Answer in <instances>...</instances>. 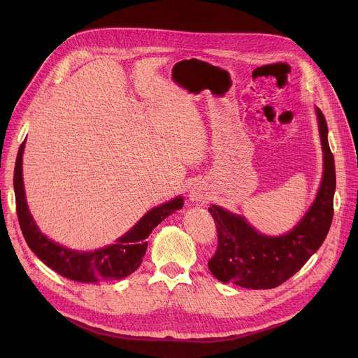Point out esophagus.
I'll return each mask as SVG.
<instances>
[{
	"mask_svg": "<svg viewBox=\"0 0 358 358\" xmlns=\"http://www.w3.org/2000/svg\"><path fill=\"white\" fill-rule=\"evenodd\" d=\"M189 199L192 202H206L208 198H207V194H206V189H203L201 185L195 184L191 189H189Z\"/></svg>",
	"mask_w": 358,
	"mask_h": 358,
	"instance_id": "obj_1",
	"label": "esophagus"
}]
</instances>
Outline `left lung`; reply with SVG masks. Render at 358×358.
<instances>
[{"label":"left lung","mask_w":358,"mask_h":358,"mask_svg":"<svg viewBox=\"0 0 358 358\" xmlns=\"http://www.w3.org/2000/svg\"><path fill=\"white\" fill-rule=\"evenodd\" d=\"M316 116L323 148V177L310 208L289 232L269 236L258 232L242 215L218 206L208 208L218 232V248L208 268L218 280L246 289H273L300 271L324 242L333 220L336 169L327 123L317 108Z\"/></svg>","instance_id":"8db88e82"}]
</instances>
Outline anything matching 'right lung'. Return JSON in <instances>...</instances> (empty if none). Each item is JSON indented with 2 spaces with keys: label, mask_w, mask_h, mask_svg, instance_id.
<instances>
[{
  "label": "right lung",
  "mask_w": 358,
  "mask_h": 358,
  "mask_svg": "<svg viewBox=\"0 0 358 358\" xmlns=\"http://www.w3.org/2000/svg\"><path fill=\"white\" fill-rule=\"evenodd\" d=\"M24 148L25 141L20 147L14 170L17 214L22 235L29 249L46 266L71 280L97 283L119 280L131 275L143 261L147 250L145 239L151 231L184 206V198L178 195L159 207L151 208L129 232L112 245L87 252L69 249L45 236L28 210L22 180Z\"/></svg>",
  "instance_id": "right-lung-1"
}]
</instances>
